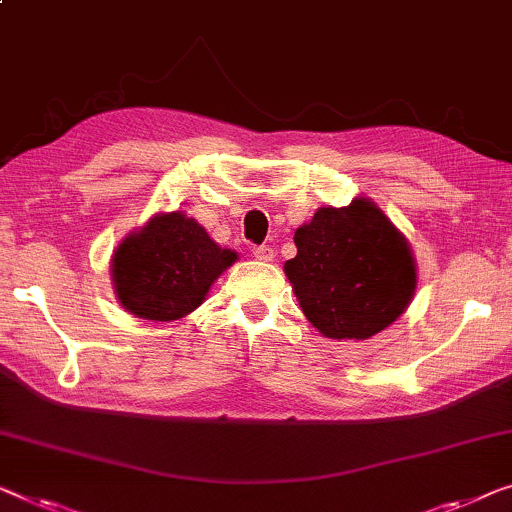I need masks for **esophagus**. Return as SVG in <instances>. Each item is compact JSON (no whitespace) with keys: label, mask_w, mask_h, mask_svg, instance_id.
Segmentation results:
<instances>
[{"label":"esophagus","mask_w":512,"mask_h":512,"mask_svg":"<svg viewBox=\"0 0 512 512\" xmlns=\"http://www.w3.org/2000/svg\"><path fill=\"white\" fill-rule=\"evenodd\" d=\"M254 256L258 258V261H272L274 258V249L268 247V244H261V247H254Z\"/></svg>","instance_id":"1"}]
</instances>
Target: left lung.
<instances>
[{
	"label": "left lung",
	"instance_id": "8db88e82",
	"mask_svg": "<svg viewBox=\"0 0 512 512\" xmlns=\"http://www.w3.org/2000/svg\"><path fill=\"white\" fill-rule=\"evenodd\" d=\"M293 240L298 254L284 272L321 335L369 339L409 307L416 291L411 247L369 198L321 207Z\"/></svg>",
	"mask_w": 512,
	"mask_h": 512
}]
</instances>
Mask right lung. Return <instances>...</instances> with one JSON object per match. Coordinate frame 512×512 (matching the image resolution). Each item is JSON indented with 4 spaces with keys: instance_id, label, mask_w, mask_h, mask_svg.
Returning a JSON list of instances; mask_svg holds the SVG:
<instances>
[{
    "instance_id": "obj_1",
    "label": "right lung",
    "mask_w": 512,
    "mask_h": 512,
    "mask_svg": "<svg viewBox=\"0 0 512 512\" xmlns=\"http://www.w3.org/2000/svg\"><path fill=\"white\" fill-rule=\"evenodd\" d=\"M238 254L221 249L184 212L157 214L113 254L117 300L145 321H177L198 305Z\"/></svg>"
}]
</instances>
